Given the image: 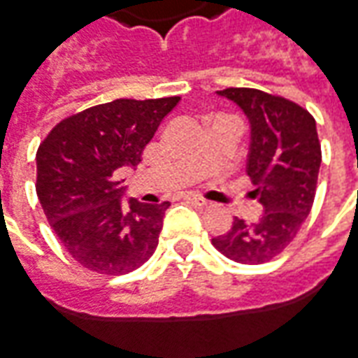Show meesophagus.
Instances as JSON below:
<instances>
[{"label":"esophagus","instance_id":"obj_1","mask_svg":"<svg viewBox=\"0 0 358 358\" xmlns=\"http://www.w3.org/2000/svg\"><path fill=\"white\" fill-rule=\"evenodd\" d=\"M184 199H186V201H189V203L199 205V207H205V205H207V201H205L203 197L194 196V194H187V196H184Z\"/></svg>","mask_w":358,"mask_h":358}]
</instances>
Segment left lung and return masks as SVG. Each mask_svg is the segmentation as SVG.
<instances>
[{
    "label": "left lung",
    "mask_w": 358,
    "mask_h": 358,
    "mask_svg": "<svg viewBox=\"0 0 358 358\" xmlns=\"http://www.w3.org/2000/svg\"><path fill=\"white\" fill-rule=\"evenodd\" d=\"M250 122L246 172L264 207L259 221L234 219L231 231L213 238L222 256L238 264H264L279 256L308 217L318 182L322 149L308 110L269 92L244 87L217 91Z\"/></svg>",
    "instance_id": "8db88e82"
}]
</instances>
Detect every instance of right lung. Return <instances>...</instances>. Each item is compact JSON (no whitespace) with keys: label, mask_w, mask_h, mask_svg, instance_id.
Segmentation results:
<instances>
[{"label":"right lung","mask_w":358,"mask_h":358,"mask_svg":"<svg viewBox=\"0 0 358 358\" xmlns=\"http://www.w3.org/2000/svg\"><path fill=\"white\" fill-rule=\"evenodd\" d=\"M180 102L118 99L62 120L36 151V194L59 242L75 262L124 275L153 256L164 203L124 201L120 169L137 166L145 145Z\"/></svg>","instance_id":"obj_1"}]
</instances>
